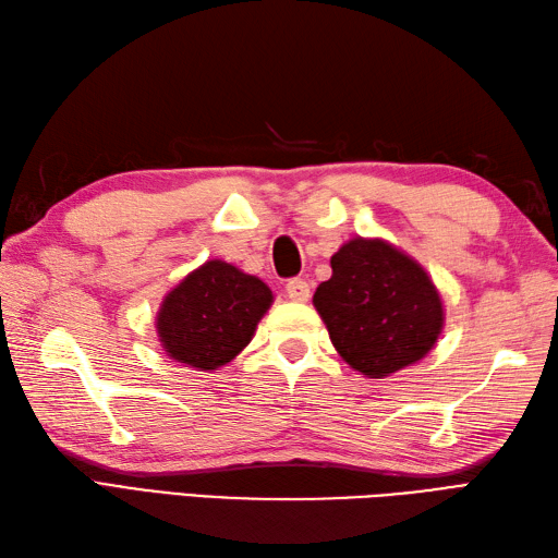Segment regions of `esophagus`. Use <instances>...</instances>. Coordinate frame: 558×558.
Masks as SVG:
<instances>
[{
    "mask_svg": "<svg viewBox=\"0 0 558 558\" xmlns=\"http://www.w3.org/2000/svg\"><path fill=\"white\" fill-rule=\"evenodd\" d=\"M286 290H288V298H290L292 302H306V300H310V294H312L310 282L302 280V278H292V280H288Z\"/></svg>",
    "mask_w": 558,
    "mask_h": 558,
    "instance_id": "34e87169",
    "label": "esophagus"
}]
</instances>
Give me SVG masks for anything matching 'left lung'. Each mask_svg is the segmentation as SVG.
I'll use <instances>...</instances> for the list:
<instances>
[{"label": "left lung", "instance_id": "obj_1", "mask_svg": "<svg viewBox=\"0 0 558 558\" xmlns=\"http://www.w3.org/2000/svg\"><path fill=\"white\" fill-rule=\"evenodd\" d=\"M330 268L314 306L342 362L366 378H386L432 352L446 312L422 264L381 236H352Z\"/></svg>", "mask_w": 558, "mask_h": 558}]
</instances>
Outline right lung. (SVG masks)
Segmentation results:
<instances>
[{
	"label": "right lung",
	"mask_w": 558,
	"mask_h": 558,
	"mask_svg": "<svg viewBox=\"0 0 558 558\" xmlns=\"http://www.w3.org/2000/svg\"><path fill=\"white\" fill-rule=\"evenodd\" d=\"M270 304L272 292L264 280L210 258L165 294L156 333L170 360L216 372L252 342Z\"/></svg>",
	"instance_id": "right-lung-1"
}]
</instances>
